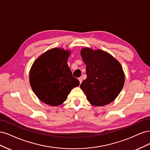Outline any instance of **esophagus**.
Segmentation results:
<instances>
[{
    "label": "esophagus",
    "instance_id": "obj_1",
    "mask_svg": "<svg viewBox=\"0 0 150 150\" xmlns=\"http://www.w3.org/2000/svg\"><path fill=\"white\" fill-rule=\"evenodd\" d=\"M78 79H79V83H80V84H81V83H82L83 79H82V78H81V77H80V78H78Z\"/></svg>",
    "mask_w": 150,
    "mask_h": 150
}]
</instances>
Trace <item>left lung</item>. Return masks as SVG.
<instances>
[{
	"label": "left lung",
	"mask_w": 150,
	"mask_h": 150,
	"mask_svg": "<svg viewBox=\"0 0 150 150\" xmlns=\"http://www.w3.org/2000/svg\"><path fill=\"white\" fill-rule=\"evenodd\" d=\"M81 55L86 65L87 78L80 87L91 104L103 106L118 96L125 84V77L119 61L101 49H81Z\"/></svg>",
	"instance_id": "1"
}]
</instances>
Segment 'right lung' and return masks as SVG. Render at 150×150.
I'll use <instances>...</instances> for the list:
<instances>
[{"instance_id":"add662e5","label":"right lung","mask_w":150,"mask_h":150,"mask_svg":"<svg viewBox=\"0 0 150 150\" xmlns=\"http://www.w3.org/2000/svg\"><path fill=\"white\" fill-rule=\"evenodd\" d=\"M69 50L52 48L37 58L29 72V82L40 101L51 106L64 103L79 81L72 76L67 64Z\"/></svg>"}]
</instances>
